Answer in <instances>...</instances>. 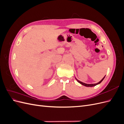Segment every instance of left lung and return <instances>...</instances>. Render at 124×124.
<instances>
[{
    "label": "left lung",
    "instance_id": "obj_1",
    "mask_svg": "<svg viewBox=\"0 0 124 124\" xmlns=\"http://www.w3.org/2000/svg\"><path fill=\"white\" fill-rule=\"evenodd\" d=\"M104 78H105V76H104V77L102 78V80H101L99 82H98V83H96V84H88L84 83H83V82H81V81H78V80L77 79V78H76V80H77V81L78 82V83H80V84H81L82 85H84V86H87V87H93V86H96V85H98V84H100V83H101V82L103 80Z\"/></svg>",
    "mask_w": 124,
    "mask_h": 124
}]
</instances>
